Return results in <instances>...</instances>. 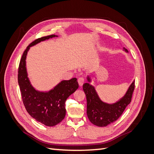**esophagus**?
<instances>
[{"mask_svg": "<svg viewBox=\"0 0 154 154\" xmlns=\"http://www.w3.org/2000/svg\"><path fill=\"white\" fill-rule=\"evenodd\" d=\"M78 82L79 85H80V86H82L83 83H84V82H85V79L83 78V77L79 78L78 80Z\"/></svg>", "mask_w": 154, "mask_h": 154, "instance_id": "34e87169", "label": "esophagus"}]
</instances>
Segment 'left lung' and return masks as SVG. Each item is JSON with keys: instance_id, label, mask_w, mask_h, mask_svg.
Listing matches in <instances>:
<instances>
[{"instance_id": "1", "label": "left lung", "mask_w": 154, "mask_h": 154, "mask_svg": "<svg viewBox=\"0 0 154 154\" xmlns=\"http://www.w3.org/2000/svg\"><path fill=\"white\" fill-rule=\"evenodd\" d=\"M126 52L127 49L123 48ZM88 82L91 78L87 77ZM134 81L130 85L125 96L113 104L106 103L102 101L97 95L94 87L88 83L83 85L87 98V114L90 122L97 127H106L116 122L124 112L127 106L130 104L135 88Z\"/></svg>"}]
</instances>
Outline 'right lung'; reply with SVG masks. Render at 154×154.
I'll return each mask as SVG.
<instances>
[{
  "mask_svg": "<svg viewBox=\"0 0 154 154\" xmlns=\"http://www.w3.org/2000/svg\"><path fill=\"white\" fill-rule=\"evenodd\" d=\"M56 36H43L31 42L22 54L18 71V85L27 112L37 122L48 127L57 125L64 119L66 112L65 103L68 97L78 89L77 79L73 78L69 80H63L48 92L38 91L31 85L27 77L26 59L31 46Z\"/></svg>",
  "mask_w": 154,
  "mask_h": 154,
  "instance_id": "right-lung-1",
  "label": "right lung"
}]
</instances>
